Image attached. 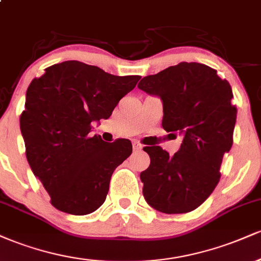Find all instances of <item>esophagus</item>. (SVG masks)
I'll return each instance as SVG.
<instances>
[{
  "label": "esophagus",
  "mask_w": 261,
  "mask_h": 261,
  "mask_svg": "<svg viewBox=\"0 0 261 261\" xmlns=\"http://www.w3.org/2000/svg\"><path fill=\"white\" fill-rule=\"evenodd\" d=\"M133 147H134L135 151H139V149L142 148V145L137 142V141H133Z\"/></svg>",
  "instance_id": "1"
}]
</instances>
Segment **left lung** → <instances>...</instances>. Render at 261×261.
<instances>
[{
  "label": "left lung",
  "instance_id": "1",
  "mask_svg": "<svg viewBox=\"0 0 261 261\" xmlns=\"http://www.w3.org/2000/svg\"><path fill=\"white\" fill-rule=\"evenodd\" d=\"M139 88L161 98L162 126L182 137L173 155L160 146L143 147L151 158L140 175L145 200L163 214L193 211L215 190L223 155L232 147L237 119L232 88L216 70L197 62L143 77Z\"/></svg>",
  "mask_w": 261,
  "mask_h": 261
}]
</instances>
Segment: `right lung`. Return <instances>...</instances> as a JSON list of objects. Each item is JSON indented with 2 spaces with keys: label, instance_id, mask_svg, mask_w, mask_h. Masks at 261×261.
<instances>
[{
  "label": "right lung",
  "instance_id": "1",
  "mask_svg": "<svg viewBox=\"0 0 261 261\" xmlns=\"http://www.w3.org/2000/svg\"><path fill=\"white\" fill-rule=\"evenodd\" d=\"M140 79L65 61L32 81L20 131L29 166L55 208L82 216L106 201L113 172L133 145L126 139L107 143L99 135L92 136V122L109 118Z\"/></svg>",
  "mask_w": 261,
  "mask_h": 261
}]
</instances>
